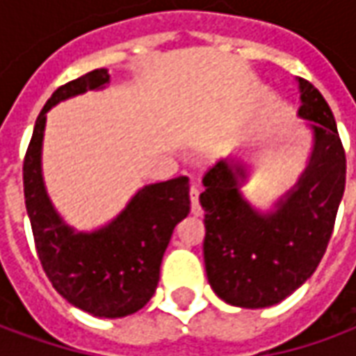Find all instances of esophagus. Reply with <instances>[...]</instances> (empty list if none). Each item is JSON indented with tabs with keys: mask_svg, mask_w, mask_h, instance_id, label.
Masks as SVG:
<instances>
[{
	"mask_svg": "<svg viewBox=\"0 0 356 356\" xmlns=\"http://www.w3.org/2000/svg\"><path fill=\"white\" fill-rule=\"evenodd\" d=\"M191 211H193L194 217H202L204 216V209L200 208V202H198V188L196 186H193L191 188Z\"/></svg>",
	"mask_w": 356,
	"mask_h": 356,
	"instance_id": "1",
	"label": "esophagus"
}]
</instances>
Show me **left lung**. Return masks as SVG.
<instances>
[{"instance_id": "obj_1", "label": "left lung", "mask_w": 356, "mask_h": 356, "mask_svg": "<svg viewBox=\"0 0 356 356\" xmlns=\"http://www.w3.org/2000/svg\"><path fill=\"white\" fill-rule=\"evenodd\" d=\"M298 116L313 133L303 173L290 191L259 209L242 194L248 163L221 160L204 175V263L211 290L225 303L263 309L311 278L326 252L345 191V152L321 91L298 80Z\"/></svg>"}]
</instances>
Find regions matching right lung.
Listing matches in <instances>:
<instances>
[{
	"label": "right lung",
	"mask_w": 356,
	"mask_h": 356,
	"mask_svg": "<svg viewBox=\"0 0 356 356\" xmlns=\"http://www.w3.org/2000/svg\"><path fill=\"white\" fill-rule=\"evenodd\" d=\"M110 83L99 68L58 88L35 120L22 177L35 250L53 288L70 303L101 318L137 313L154 296L160 265L173 229L191 211L188 179L175 177L139 188L112 221L76 231L51 202L42 171L47 112L58 102Z\"/></svg>",
	"instance_id": "obj_1"
}]
</instances>
